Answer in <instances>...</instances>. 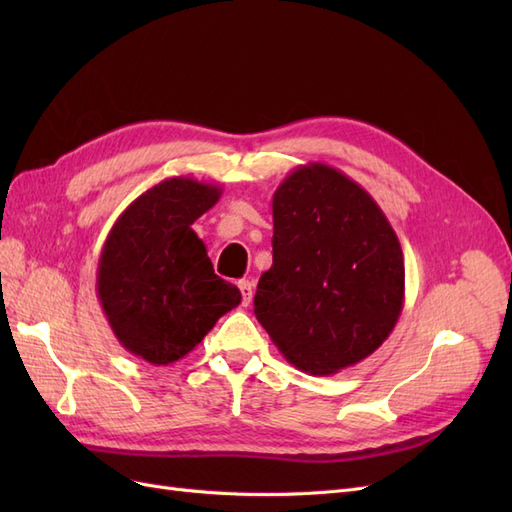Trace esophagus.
<instances>
[{
	"mask_svg": "<svg viewBox=\"0 0 512 512\" xmlns=\"http://www.w3.org/2000/svg\"><path fill=\"white\" fill-rule=\"evenodd\" d=\"M239 290H241V299L243 305H250L252 303V294H254V284L250 280H239Z\"/></svg>",
	"mask_w": 512,
	"mask_h": 512,
	"instance_id": "obj_1",
	"label": "esophagus"
}]
</instances>
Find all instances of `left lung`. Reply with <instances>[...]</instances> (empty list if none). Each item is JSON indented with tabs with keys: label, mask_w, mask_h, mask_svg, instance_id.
Listing matches in <instances>:
<instances>
[{
	"label": "left lung",
	"mask_w": 512,
	"mask_h": 512,
	"mask_svg": "<svg viewBox=\"0 0 512 512\" xmlns=\"http://www.w3.org/2000/svg\"><path fill=\"white\" fill-rule=\"evenodd\" d=\"M404 252L374 198L342 170L297 166L273 194V265L254 314L284 359L333 376L374 354L404 309Z\"/></svg>",
	"instance_id": "1"
}]
</instances>
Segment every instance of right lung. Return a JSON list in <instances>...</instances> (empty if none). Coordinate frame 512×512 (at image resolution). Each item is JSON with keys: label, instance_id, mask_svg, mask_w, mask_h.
Segmentation results:
<instances>
[{"label": "right lung", "instance_id": "obj_1", "mask_svg": "<svg viewBox=\"0 0 512 512\" xmlns=\"http://www.w3.org/2000/svg\"><path fill=\"white\" fill-rule=\"evenodd\" d=\"M220 196V185L194 177L164 179L132 200L102 245V312L117 342L151 365L183 359L241 303L192 230Z\"/></svg>", "mask_w": 512, "mask_h": 512}]
</instances>
